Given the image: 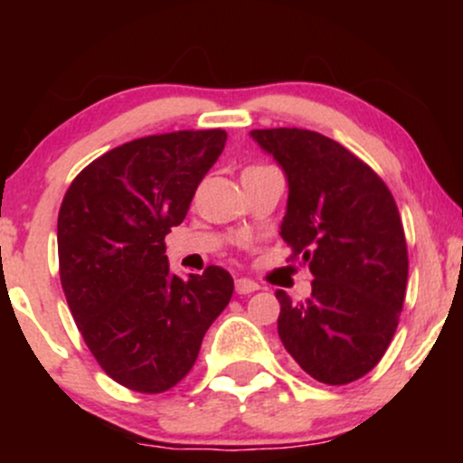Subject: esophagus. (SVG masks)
Listing matches in <instances>:
<instances>
[{"label": "esophagus", "instance_id": "34e87169", "mask_svg": "<svg viewBox=\"0 0 463 463\" xmlns=\"http://www.w3.org/2000/svg\"><path fill=\"white\" fill-rule=\"evenodd\" d=\"M259 289V283L250 279H237L235 280V291L237 294H252V291Z\"/></svg>", "mask_w": 463, "mask_h": 463}]
</instances>
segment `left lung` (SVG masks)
<instances>
[{"label": "left lung", "mask_w": 463, "mask_h": 463, "mask_svg": "<svg viewBox=\"0 0 463 463\" xmlns=\"http://www.w3.org/2000/svg\"><path fill=\"white\" fill-rule=\"evenodd\" d=\"M283 167L280 237L313 274L311 298L283 289L279 337L307 374L346 385L379 364L405 302L409 259L394 195L353 152L313 130L250 132Z\"/></svg>", "instance_id": "left-lung-1"}]
</instances>
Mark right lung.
I'll return each instance as SVG.
<instances>
[{
    "label": "right lung",
    "instance_id": "1",
    "mask_svg": "<svg viewBox=\"0 0 463 463\" xmlns=\"http://www.w3.org/2000/svg\"><path fill=\"white\" fill-rule=\"evenodd\" d=\"M226 132L150 135L102 154L69 184L58 213L61 283L78 331L110 379L141 394L183 381L231 302L232 276L169 272L165 235L187 215Z\"/></svg>",
    "mask_w": 463,
    "mask_h": 463
}]
</instances>
